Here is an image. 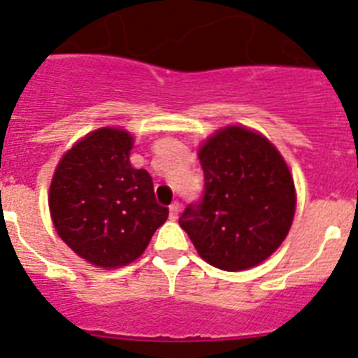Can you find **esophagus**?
Listing matches in <instances>:
<instances>
[{
  "mask_svg": "<svg viewBox=\"0 0 358 358\" xmlns=\"http://www.w3.org/2000/svg\"><path fill=\"white\" fill-rule=\"evenodd\" d=\"M180 207H182V205H180L178 201L171 203V205H169V217H171V219H176V217H178V214H180Z\"/></svg>",
  "mask_w": 358,
  "mask_h": 358,
  "instance_id": "esophagus-1",
  "label": "esophagus"
}]
</instances>
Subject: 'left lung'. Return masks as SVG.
Masks as SVG:
<instances>
[{
  "label": "left lung",
  "mask_w": 358,
  "mask_h": 358,
  "mask_svg": "<svg viewBox=\"0 0 358 358\" xmlns=\"http://www.w3.org/2000/svg\"><path fill=\"white\" fill-rule=\"evenodd\" d=\"M201 201L180 215L199 257L224 271H243L271 257L291 230L296 189L287 164L262 134L224 127L198 151Z\"/></svg>",
  "instance_id": "8db88e82"
}]
</instances>
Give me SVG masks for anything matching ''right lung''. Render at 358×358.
I'll list each match as a JSON object with an SVG mask.
<instances>
[{
  "mask_svg": "<svg viewBox=\"0 0 358 358\" xmlns=\"http://www.w3.org/2000/svg\"><path fill=\"white\" fill-rule=\"evenodd\" d=\"M134 137L99 128L67 151L50 185V212L60 239L92 266L121 267L144 253L166 223L146 169L130 164Z\"/></svg>",
  "mask_w": 358,
  "mask_h": 358,
  "instance_id": "obj_1",
  "label": "right lung"
}]
</instances>
